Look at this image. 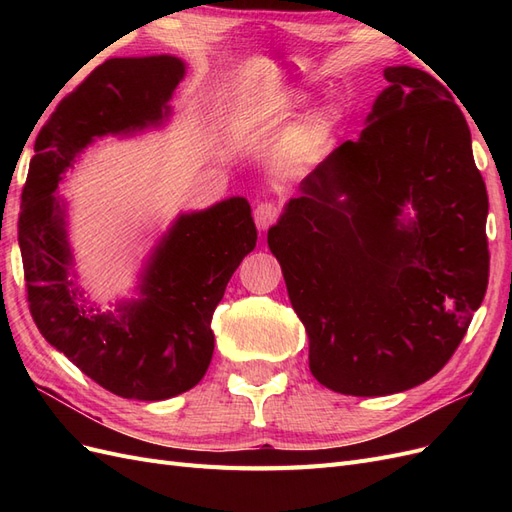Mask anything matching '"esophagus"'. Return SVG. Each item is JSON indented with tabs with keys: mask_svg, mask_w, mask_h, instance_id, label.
<instances>
[{
	"mask_svg": "<svg viewBox=\"0 0 512 512\" xmlns=\"http://www.w3.org/2000/svg\"><path fill=\"white\" fill-rule=\"evenodd\" d=\"M277 218H280V207L275 203H260L254 211V220L260 230H267L269 226H273Z\"/></svg>",
	"mask_w": 512,
	"mask_h": 512,
	"instance_id": "esophagus-1",
	"label": "esophagus"
}]
</instances>
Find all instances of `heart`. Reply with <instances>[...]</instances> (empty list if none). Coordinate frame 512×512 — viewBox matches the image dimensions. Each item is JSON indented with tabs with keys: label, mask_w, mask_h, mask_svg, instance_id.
<instances>
[{
	"label": "heart",
	"mask_w": 512,
	"mask_h": 512,
	"mask_svg": "<svg viewBox=\"0 0 512 512\" xmlns=\"http://www.w3.org/2000/svg\"><path fill=\"white\" fill-rule=\"evenodd\" d=\"M331 123H333V113L324 108V111H318L312 119H309V130H312V134L327 132L331 128Z\"/></svg>",
	"instance_id": "obj_1"
}]
</instances>
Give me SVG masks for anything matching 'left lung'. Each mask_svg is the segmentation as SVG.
I'll return each instance as SVG.
<instances>
[{
  "label": "left lung",
  "mask_w": 512,
  "mask_h": 512,
  "mask_svg": "<svg viewBox=\"0 0 512 512\" xmlns=\"http://www.w3.org/2000/svg\"><path fill=\"white\" fill-rule=\"evenodd\" d=\"M384 79L359 141L301 181L267 235L305 324L309 369L354 397L436 376L489 282V198L466 117L423 70L386 68Z\"/></svg>",
  "instance_id": "1"
}]
</instances>
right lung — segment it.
I'll use <instances>...</instances> for the list:
<instances>
[{
	"instance_id": "1",
	"label": "right lung",
	"mask_w": 512,
	"mask_h": 512,
	"mask_svg": "<svg viewBox=\"0 0 512 512\" xmlns=\"http://www.w3.org/2000/svg\"><path fill=\"white\" fill-rule=\"evenodd\" d=\"M183 72L168 55L106 59L46 119L21 196L19 245L36 327L85 376L126 399L160 401L203 380L213 312L256 247L250 203L237 196L181 215L149 260L141 299L119 305V316H94L72 280L64 205L53 192L94 138L162 123Z\"/></svg>"
}]
</instances>
